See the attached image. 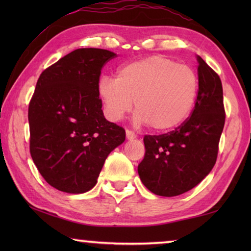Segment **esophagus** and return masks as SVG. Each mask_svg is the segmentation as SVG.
<instances>
[{
	"label": "esophagus",
	"mask_w": 251,
	"mask_h": 251,
	"mask_svg": "<svg viewBox=\"0 0 251 251\" xmlns=\"http://www.w3.org/2000/svg\"><path fill=\"white\" fill-rule=\"evenodd\" d=\"M126 137H127V139H129V141H131V139H135L136 137H137V135H136L133 130L126 129Z\"/></svg>",
	"instance_id": "34e87169"
}]
</instances>
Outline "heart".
Returning a JSON list of instances; mask_svg holds the SVG:
<instances>
[{"label": "heart", "instance_id": "1", "mask_svg": "<svg viewBox=\"0 0 251 251\" xmlns=\"http://www.w3.org/2000/svg\"><path fill=\"white\" fill-rule=\"evenodd\" d=\"M198 87V76L192 67L154 55L122 66L116 78L100 77L97 92L109 120H122L135 101L137 124L167 131L192 114Z\"/></svg>", "mask_w": 251, "mask_h": 251}]
</instances>
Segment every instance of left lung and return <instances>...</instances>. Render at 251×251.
<instances>
[{
  "mask_svg": "<svg viewBox=\"0 0 251 251\" xmlns=\"http://www.w3.org/2000/svg\"><path fill=\"white\" fill-rule=\"evenodd\" d=\"M198 96L190 116L175 130L144 137L145 156L138 175L158 196H178L197 186L215 166L225 125L223 85L201 56Z\"/></svg>",
  "mask_w": 251,
  "mask_h": 251,
  "instance_id": "obj_1",
  "label": "left lung"
}]
</instances>
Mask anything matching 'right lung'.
I'll return each instance as SVG.
<instances>
[{
  "label": "right lung",
  "instance_id": "obj_1",
  "mask_svg": "<svg viewBox=\"0 0 251 251\" xmlns=\"http://www.w3.org/2000/svg\"><path fill=\"white\" fill-rule=\"evenodd\" d=\"M115 53L78 49L42 72L28 105L29 151L48 184L83 194L96 185L125 129L106 121L97 92L100 71Z\"/></svg>",
  "mask_w": 251,
  "mask_h": 251
}]
</instances>
